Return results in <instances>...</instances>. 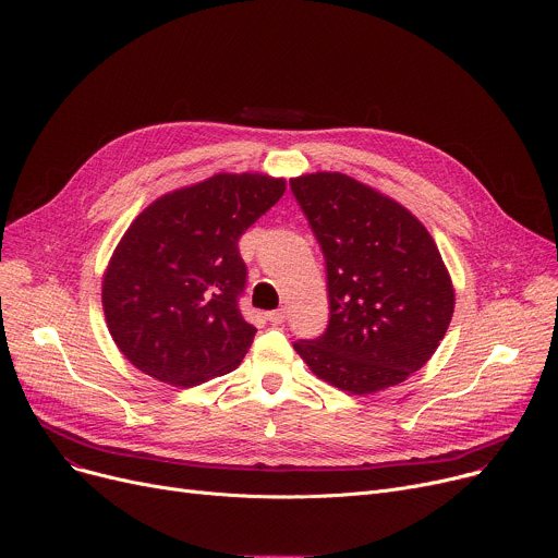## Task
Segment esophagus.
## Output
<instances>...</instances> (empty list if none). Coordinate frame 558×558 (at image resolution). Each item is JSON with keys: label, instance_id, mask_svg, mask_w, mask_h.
I'll return each instance as SVG.
<instances>
[{"label": "esophagus", "instance_id": "obj_1", "mask_svg": "<svg viewBox=\"0 0 558 558\" xmlns=\"http://www.w3.org/2000/svg\"><path fill=\"white\" fill-rule=\"evenodd\" d=\"M267 320L271 325H282L287 320V308H278V311H269L267 313Z\"/></svg>", "mask_w": 558, "mask_h": 558}]
</instances>
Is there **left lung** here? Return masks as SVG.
Returning a JSON list of instances; mask_svg holds the SVG:
<instances>
[{"label":"left lung","instance_id":"8db88e82","mask_svg":"<svg viewBox=\"0 0 558 558\" xmlns=\"http://www.w3.org/2000/svg\"><path fill=\"white\" fill-rule=\"evenodd\" d=\"M327 263L329 327L293 349L351 395L402 384L444 340L454 289L428 229L400 203L340 172L291 179Z\"/></svg>","mask_w":558,"mask_h":558}]
</instances>
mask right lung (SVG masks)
Segmentation results:
<instances>
[{"instance_id": "1", "label": "right lung", "mask_w": 558, "mask_h": 558, "mask_svg": "<svg viewBox=\"0 0 558 558\" xmlns=\"http://www.w3.org/2000/svg\"><path fill=\"white\" fill-rule=\"evenodd\" d=\"M284 179L216 174L147 205L104 274V313L119 351L145 375L196 386L243 362L256 327L241 308V235L284 194Z\"/></svg>"}]
</instances>
